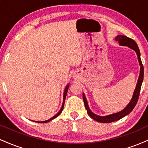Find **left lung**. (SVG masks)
Here are the masks:
<instances>
[{"instance_id": "left-lung-1", "label": "left lung", "mask_w": 148, "mask_h": 148, "mask_svg": "<svg viewBox=\"0 0 148 148\" xmlns=\"http://www.w3.org/2000/svg\"><path fill=\"white\" fill-rule=\"evenodd\" d=\"M115 41L118 42V43L120 44V45L121 46H127V47H130V49H133L136 51L137 54V56H138V60L139 62V64L140 66V74H139L138 82H137L135 90L134 92L133 96H132V99H131L130 102L128 103V105L125 107L123 111L118 112V113H113V114L106 115V116H99L95 114L94 113H92L90 109L89 106H88V103L86 99V96L83 93V99H84L85 107H86V110H87L88 114L89 115V116L93 119V120H96V121L99 122L101 123H112V122L117 121V120H120V119L123 118V117H125V115H128L129 113H131V111L134 109V108L135 107L137 101H138L139 95H140V88H141V85L143 81V75H144V69H143V65L141 59H140V53L139 51L138 47L137 45V44L136 43V42L134 40L130 38V37L125 36V35H118L115 37Z\"/></svg>"}]
</instances>
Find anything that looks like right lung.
Listing matches in <instances>:
<instances>
[{"mask_svg":"<svg viewBox=\"0 0 148 148\" xmlns=\"http://www.w3.org/2000/svg\"><path fill=\"white\" fill-rule=\"evenodd\" d=\"M69 85L68 84V85H67V86H66L65 88H64V94H63V103H62V107H61L60 110V111H59V112H58V113H57L56 115H54V116H53V117H52L51 118H50V119H49V120H46V121H42V122H39V121H34V122H37V123H49V121H51V120H53L54 118H57V117L58 116V115H60L61 113H62V109H63V107H64V100H65L66 95H67V90H68V88H69Z\"/></svg>","mask_w":148,"mask_h":148,"instance_id":"right-lung-1","label":"right lung"}]
</instances>
